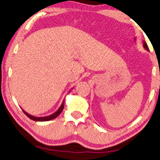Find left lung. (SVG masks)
Here are the masks:
<instances>
[{
	"label": "left lung",
	"mask_w": 160,
	"mask_h": 160,
	"mask_svg": "<svg viewBox=\"0 0 160 160\" xmlns=\"http://www.w3.org/2000/svg\"><path fill=\"white\" fill-rule=\"evenodd\" d=\"M142 44H143L144 48L145 49V50H147V51H149V48H148V46H147V43L145 42V41H142Z\"/></svg>",
	"instance_id": "8db88e82"
}]
</instances>
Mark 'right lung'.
<instances>
[{
  "label": "right lung",
  "mask_w": 160,
  "mask_h": 160,
  "mask_svg": "<svg viewBox=\"0 0 160 160\" xmlns=\"http://www.w3.org/2000/svg\"><path fill=\"white\" fill-rule=\"evenodd\" d=\"M63 107H64V100L63 101L62 104H61V105L60 106V107L58 108V109L56 112H54L52 114L49 115V116L41 117H34V116H33V115L29 114L28 113H27L26 111H24L23 109H22V110H23V112H24V114H25L27 117H28V118H30L31 119L33 120V121H36V122H47V121H50V120H52V119H55V118L57 117L58 115L61 114V112L63 111Z\"/></svg>",
  "instance_id": "add662e5"
}]
</instances>
